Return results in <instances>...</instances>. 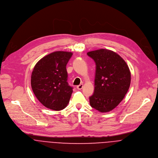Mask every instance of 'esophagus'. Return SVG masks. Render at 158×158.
Segmentation results:
<instances>
[{
  "label": "esophagus",
  "instance_id": "esophagus-1",
  "mask_svg": "<svg viewBox=\"0 0 158 158\" xmlns=\"http://www.w3.org/2000/svg\"><path fill=\"white\" fill-rule=\"evenodd\" d=\"M83 84H80V85H78L77 86V88L78 89H81L83 88Z\"/></svg>",
  "mask_w": 158,
  "mask_h": 158
}]
</instances>
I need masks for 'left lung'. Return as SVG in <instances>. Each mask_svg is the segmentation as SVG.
<instances>
[{
	"label": "left lung",
	"instance_id": "8db88e82",
	"mask_svg": "<svg viewBox=\"0 0 158 158\" xmlns=\"http://www.w3.org/2000/svg\"><path fill=\"white\" fill-rule=\"evenodd\" d=\"M95 62L94 91L89 98L91 106L101 113L116 108L127 93L131 73L125 61L116 53L100 49L87 53Z\"/></svg>",
	"mask_w": 158,
	"mask_h": 158
}]
</instances>
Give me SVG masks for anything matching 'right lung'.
I'll return each mask as SVG.
<instances>
[{"label":"right lung","instance_id":"obj_1","mask_svg":"<svg viewBox=\"0 0 158 158\" xmlns=\"http://www.w3.org/2000/svg\"><path fill=\"white\" fill-rule=\"evenodd\" d=\"M73 53L56 51L40 59L31 75V86L38 100L46 108L59 111L69 104L73 87L68 82L66 66Z\"/></svg>","mask_w":158,"mask_h":158}]
</instances>
